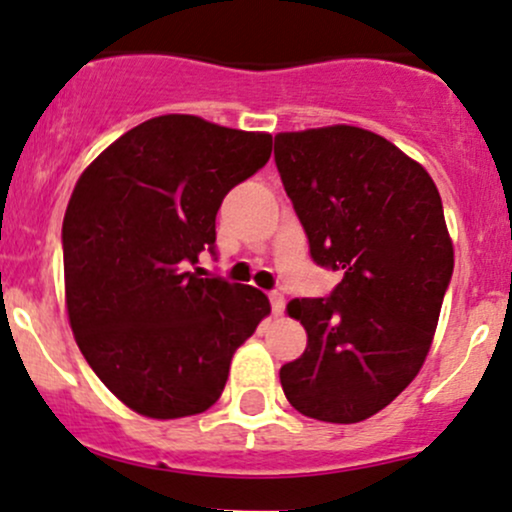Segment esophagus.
<instances>
[{"mask_svg":"<svg viewBox=\"0 0 512 512\" xmlns=\"http://www.w3.org/2000/svg\"><path fill=\"white\" fill-rule=\"evenodd\" d=\"M271 309H273V314L275 317H278V314H283V309H285V297L280 295V292H271Z\"/></svg>","mask_w":512,"mask_h":512,"instance_id":"esophagus-1","label":"esophagus"}]
</instances>
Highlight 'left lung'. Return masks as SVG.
<instances>
[{
    "label": "left lung",
    "mask_w": 512,
    "mask_h": 512,
    "mask_svg": "<svg viewBox=\"0 0 512 512\" xmlns=\"http://www.w3.org/2000/svg\"><path fill=\"white\" fill-rule=\"evenodd\" d=\"M275 166L309 254L343 271L329 297L287 304L307 348L280 384L304 416L365 421L409 387L433 343L455 268L440 193L421 164L353 125L278 132Z\"/></svg>",
    "instance_id": "left-lung-1"
}]
</instances>
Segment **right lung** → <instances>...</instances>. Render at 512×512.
Listing matches in <instances>:
<instances>
[{"label": "right lung", "instance_id": "add662e5", "mask_svg": "<svg viewBox=\"0 0 512 512\" xmlns=\"http://www.w3.org/2000/svg\"><path fill=\"white\" fill-rule=\"evenodd\" d=\"M271 149L268 132L171 113L125 132L79 176L62 222L67 314L86 363L132 411H208L234 350L271 314L256 287L188 271L200 251L215 254L222 200Z\"/></svg>", "mask_w": 512, "mask_h": 512}]
</instances>
